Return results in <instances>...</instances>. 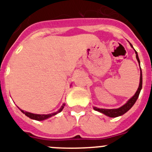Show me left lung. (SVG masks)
<instances>
[{
  "label": "left lung",
  "instance_id": "1",
  "mask_svg": "<svg viewBox=\"0 0 152 152\" xmlns=\"http://www.w3.org/2000/svg\"><path fill=\"white\" fill-rule=\"evenodd\" d=\"M130 45L133 48V46L132 45L131 43H130ZM134 50H135V49H134ZM135 54H136L137 61H138L139 65H140V61H139V56H138V53H137V52L135 50ZM142 69H141L140 68V82H139V88H138V90H137L135 95H134L132 98H130L126 104H124V105L122 106L121 107H119V108L118 109H110V110H109V109H99V108H96V107H94V109L95 110L98 111V112H100V113H102L103 114H105L106 116H110V117H117V116H122V115H123L124 113H126L127 111L129 110L132 107V106L135 104L137 99H138V97H139L140 91L141 90H142Z\"/></svg>",
  "mask_w": 152,
  "mask_h": 152
}]
</instances>
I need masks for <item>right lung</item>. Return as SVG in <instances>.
I'll use <instances>...</instances> for the list:
<instances>
[{"label": "right lung", "instance_id": "add662e5", "mask_svg": "<svg viewBox=\"0 0 152 152\" xmlns=\"http://www.w3.org/2000/svg\"><path fill=\"white\" fill-rule=\"evenodd\" d=\"M64 107V104H63V105L61 106V108L59 109V110H58L57 112H56V113H53L47 114V115H45V114H34V113H31L26 112V111L22 110L21 109H20V110L21 112H22L23 113L25 114V115H26V116L29 117V118H30V119H35V120H38V121H42V120H44V119H48V118L51 117V116H55V115H56V114H57V113H60L63 110Z\"/></svg>", "mask_w": 152, "mask_h": 152}]
</instances>
